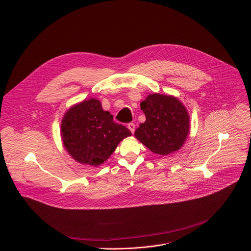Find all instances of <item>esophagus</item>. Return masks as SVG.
<instances>
[{
	"label": "esophagus",
	"mask_w": 251,
	"mask_h": 251,
	"mask_svg": "<svg viewBox=\"0 0 251 251\" xmlns=\"http://www.w3.org/2000/svg\"><path fill=\"white\" fill-rule=\"evenodd\" d=\"M127 127H128V129L131 131V133H134V131H135V124H134V123H129V124L127 125Z\"/></svg>",
	"instance_id": "1"
}]
</instances>
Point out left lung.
<instances>
[{"instance_id":"obj_1","label":"left lung","mask_w":251,"mask_h":251,"mask_svg":"<svg viewBox=\"0 0 251 251\" xmlns=\"http://www.w3.org/2000/svg\"><path fill=\"white\" fill-rule=\"evenodd\" d=\"M146 121L140 124L135 137L155 154L167 156L181 149L190 132V116L177 98L154 93L142 101Z\"/></svg>"}]
</instances>
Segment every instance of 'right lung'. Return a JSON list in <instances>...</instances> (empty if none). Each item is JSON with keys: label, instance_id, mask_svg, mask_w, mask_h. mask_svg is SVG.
Listing matches in <instances>:
<instances>
[{"label": "right lung", "instance_id": "add662e5", "mask_svg": "<svg viewBox=\"0 0 251 251\" xmlns=\"http://www.w3.org/2000/svg\"><path fill=\"white\" fill-rule=\"evenodd\" d=\"M131 135L94 98L70 107L61 121V139L68 154L80 164L94 167L103 164Z\"/></svg>", "mask_w": 251, "mask_h": 251}]
</instances>
